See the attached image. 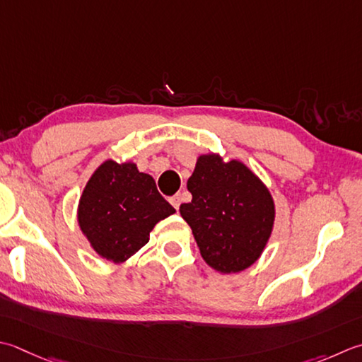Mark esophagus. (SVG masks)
Here are the masks:
<instances>
[{
  "instance_id": "obj_1",
  "label": "esophagus",
  "mask_w": 362,
  "mask_h": 362,
  "mask_svg": "<svg viewBox=\"0 0 362 362\" xmlns=\"http://www.w3.org/2000/svg\"><path fill=\"white\" fill-rule=\"evenodd\" d=\"M169 202H171L173 207L177 211H179V207H180V204H182V194H174L173 197H169Z\"/></svg>"
}]
</instances>
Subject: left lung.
I'll list each match as a JSON object with an SVG mask.
<instances>
[{
  "mask_svg": "<svg viewBox=\"0 0 362 362\" xmlns=\"http://www.w3.org/2000/svg\"><path fill=\"white\" fill-rule=\"evenodd\" d=\"M187 187L193 199L180 205V215L204 260L221 273L252 265L274 221V204L264 183L243 163H224L210 153L197 158Z\"/></svg>",
  "mask_w": 362,
  "mask_h": 362,
  "instance_id": "obj_1",
  "label": "left lung"
}]
</instances>
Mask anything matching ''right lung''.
<instances>
[{
	"label": "right lung",
	"instance_id": "obj_1",
	"mask_svg": "<svg viewBox=\"0 0 362 362\" xmlns=\"http://www.w3.org/2000/svg\"><path fill=\"white\" fill-rule=\"evenodd\" d=\"M174 211L151 175L133 163L108 160L83 191L78 223L95 252L119 264L141 250L153 226Z\"/></svg>",
	"mask_w": 362,
	"mask_h": 362
}]
</instances>
